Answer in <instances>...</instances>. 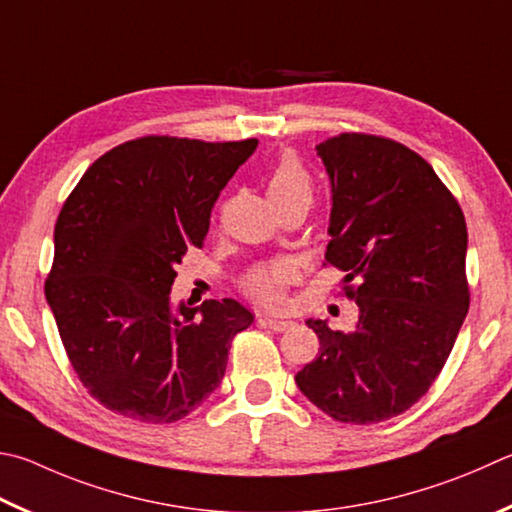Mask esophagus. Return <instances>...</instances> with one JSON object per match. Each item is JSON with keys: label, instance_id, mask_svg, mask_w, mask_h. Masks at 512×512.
<instances>
[{"label": "esophagus", "instance_id": "1", "mask_svg": "<svg viewBox=\"0 0 512 512\" xmlns=\"http://www.w3.org/2000/svg\"><path fill=\"white\" fill-rule=\"evenodd\" d=\"M259 322L266 324V327L273 329V331H286V329L293 327L291 320H280V318H259Z\"/></svg>", "mask_w": 512, "mask_h": 512}]
</instances>
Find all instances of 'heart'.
<instances>
[{"mask_svg": "<svg viewBox=\"0 0 512 512\" xmlns=\"http://www.w3.org/2000/svg\"><path fill=\"white\" fill-rule=\"evenodd\" d=\"M266 192L273 206L291 201H306L313 199V179L306 170L300 156L293 152L280 154V159L273 163L266 174ZM293 280V266L288 262H264L250 268L241 277V291L250 300L262 306H277L282 304L286 295V286Z\"/></svg>", "mask_w": 512, "mask_h": 512, "instance_id": "heart-1", "label": "heart"}]
</instances>
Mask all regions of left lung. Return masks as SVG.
<instances>
[{
	"label": "left lung",
	"instance_id": "8db88e82",
	"mask_svg": "<svg viewBox=\"0 0 512 512\" xmlns=\"http://www.w3.org/2000/svg\"><path fill=\"white\" fill-rule=\"evenodd\" d=\"M331 179L324 266L345 273L358 327L309 320L320 351L297 371L302 394L340 423L371 425L430 392L466 320L468 228L432 165L403 143L345 132L318 145Z\"/></svg>",
	"mask_w": 512,
	"mask_h": 512
}]
</instances>
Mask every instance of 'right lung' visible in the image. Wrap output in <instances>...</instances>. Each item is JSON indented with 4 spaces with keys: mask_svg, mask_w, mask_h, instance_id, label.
Here are the masks:
<instances>
[{
    "mask_svg": "<svg viewBox=\"0 0 512 512\" xmlns=\"http://www.w3.org/2000/svg\"><path fill=\"white\" fill-rule=\"evenodd\" d=\"M255 147L257 138L141 136L91 163L64 201L44 293L73 371L109 412L176 423L224 378L230 342L253 313L226 297L174 315L170 286Z\"/></svg>",
    "mask_w": 512,
    "mask_h": 512,
    "instance_id": "right-lung-1",
    "label": "right lung"
}]
</instances>
